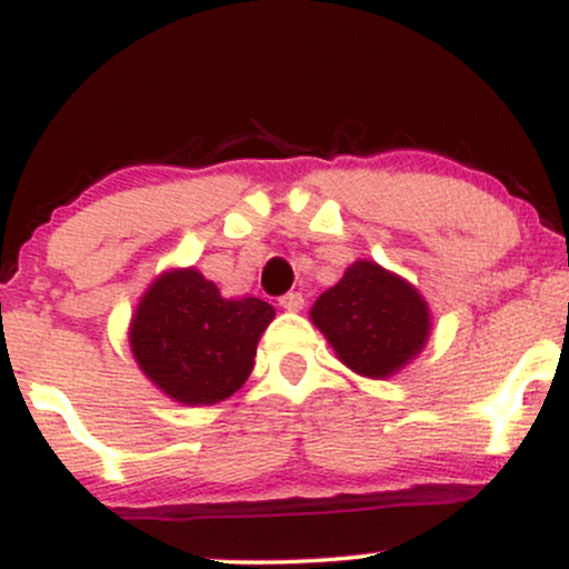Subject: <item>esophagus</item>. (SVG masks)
<instances>
[{
    "mask_svg": "<svg viewBox=\"0 0 569 569\" xmlns=\"http://www.w3.org/2000/svg\"><path fill=\"white\" fill-rule=\"evenodd\" d=\"M278 302H280V307H283V310L297 312V310H302L305 297H302V293H299V291H289V293H283V297H280Z\"/></svg>",
    "mask_w": 569,
    "mask_h": 569,
    "instance_id": "34e87169",
    "label": "esophagus"
}]
</instances>
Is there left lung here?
<instances>
[{"label": "left lung", "instance_id": "1", "mask_svg": "<svg viewBox=\"0 0 569 569\" xmlns=\"http://www.w3.org/2000/svg\"><path fill=\"white\" fill-rule=\"evenodd\" d=\"M339 361L363 377H390L426 345L428 305L407 280L375 262H356L312 305Z\"/></svg>", "mask_w": 569, "mask_h": 569}]
</instances>
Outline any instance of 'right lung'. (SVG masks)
Segmentation results:
<instances>
[{"instance_id":"add662e5","label":"right lung","mask_w":569,"mask_h":569,"mask_svg":"<svg viewBox=\"0 0 569 569\" xmlns=\"http://www.w3.org/2000/svg\"><path fill=\"white\" fill-rule=\"evenodd\" d=\"M272 316L257 297L221 299L198 270L166 272L143 293L130 348L143 375L176 401L217 403L248 380Z\"/></svg>"}]
</instances>
